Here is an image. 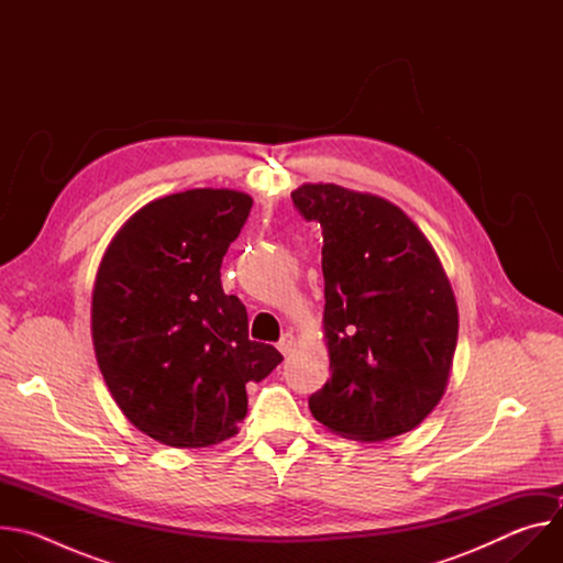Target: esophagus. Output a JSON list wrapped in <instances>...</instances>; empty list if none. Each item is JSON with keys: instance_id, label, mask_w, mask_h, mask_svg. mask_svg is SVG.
I'll return each mask as SVG.
<instances>
[{"instance_id": "1", "label": "esophagus", "mask_w": 563, "mask_h": 563, "mask_svg": "<svg viewBox=\"0 0 563 563\" xmlns=\"http://www.w3.org/2000/svg\"><path fill=\"white\" fill-rule=\"evenodd\" d=\"M294 347H296V339H294L291 334H285V336L280 339V343H278V352L285 354V356H287Z\"/></svg>"}]
</instances>
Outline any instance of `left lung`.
Listing matches in <instances>:
<instances>
[{
    "label": "left lung",
    "instance_id": "left-lung-1",
    "mask_svg": "<svg viewBox=\"0 0 563 563\" xmlns=\"http://www.w3.org/2000/svg\"><path fill=\"white\" fill-rule=\"evenodd\" d=\"M291 200L323 227L332 376L309 396L313 419L354 441L415 430L445 394L459 336L434 247L404 209L374 194L305 183Z\"/></svg>",
    "mask_w": 563,
    "mask_h": 563
}]
</instances>
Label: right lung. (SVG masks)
Listing matches in <instances>:
<instances>
[{
    "instance_id": "obj_1",
    "label": "right lung",
    "mask_w": 563,
    "mask_h": 563,
    "mask_svg": "<svg viewBox=\"0 0 563 563\" xmlns=\"http://www.w3.org/2000/svg\"><path fill=\"white\" fill-rule=\"evenodd\" d=\"M254 200L189 189L151 200L113 235L98 267L91 336L122 415L172 448H209L238 434L247 383L280 361L250 341L247 309L227 296L220 265Z\"/></svg>"
}]
</instances>
